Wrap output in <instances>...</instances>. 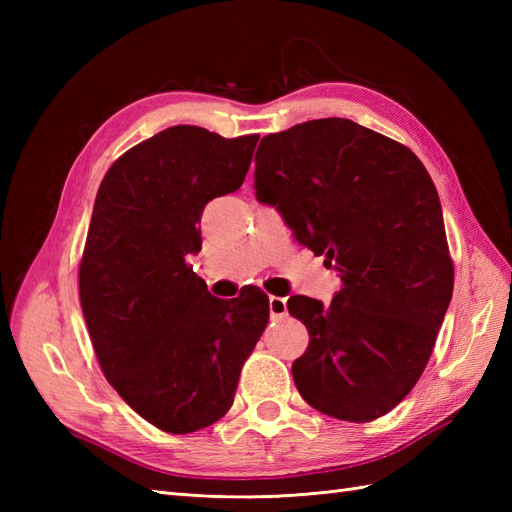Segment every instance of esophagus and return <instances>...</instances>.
Listing matches in <instances>:
<instances>
[{
    "label": "esophagus",
    "instance_id": "34e87169",
    "mask_svg": "<svg viewBox=\"0 0 512 512\" xmlns=\"http://www.w3.org/2000/svg\"><path fill=\"white\" fill-rule=\"evenodd\" d=\"M271 318H284L288 314V303L282 297H269Z\"/></svg>",
    "mask_w": 512,
    "mask_h": 512
}]
</instances>
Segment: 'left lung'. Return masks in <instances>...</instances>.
I'll use <instances>...</instances> for the list:
<instances>
[{"instance_id":"obj_1","label":"left lung","mask_w":512,"mask_h":512,"mask_svg":"<svg viewBox=\"0 0 512 512\" xmlns=\"http://www.w3.org/2000/svg\"><path fill=\"white\" fill-rule=\"evenodd\" d=\"M260 203L342 277L331 305L290 297L309 333L292 378L309 406L339 421L391 412L421 378L453 297L438 190L393 138L350 119L269 134L256 151Z\"/></svg>"}]
</instances>
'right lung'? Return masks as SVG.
I'll return each instance as SVG.
<instances>
[{
    "label": "right lung",
    "instance_id": "add662e5",
    "mask_svg": "<svg viewBox=\"0 0 512 512\" xmlns=\"http://www.w3.org/2000/svg\"><path fill=\"white\" fill-rule=\"evenodd\" d=\"M258 138L173 126L100 183L79 267L83 316L106 380L166 433L220 421L269 322L265 292L215 299L185 262L203 245L205 205L241 188Z\"/></svg>",
    "mask_w": 512,
    "mask_h": 512
}]
</instances>
